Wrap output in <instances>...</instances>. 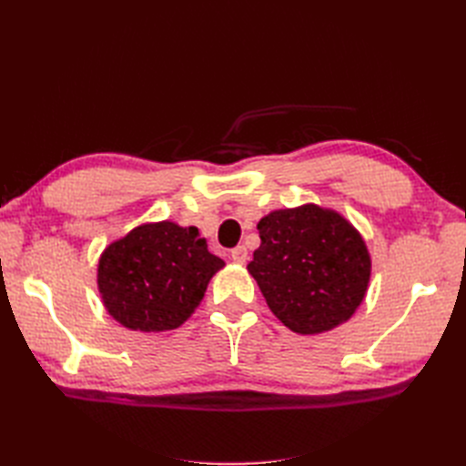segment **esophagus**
Listing matches in <instances>:
<instances>
[{"mask_svg": "<svg viewBox=\"0 0 466 466\" xmlns=\"http://www.w3.org/2000/svg\"><path fill=\"white\" fill-rule=\"evenodd\" d=\"M231 260L237 264H245L247 262V248L245 247H235L231 250Z\"/></svg>", "mask_w": 466, "mask_h": 466, "instance_id": "esophagus-1", "label": "esophagus"}]
</instances>
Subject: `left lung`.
<instances>
[{
    "label": "left lung",
    "mask_w": 466,
    "mask_h": 466,
    "mask_svg": "<svg viewBox=\"0 0 466 466\" xmlns=\"http://www.w3.org/2000/svg\"><path fill=\"white\" fill-rule=\"evenodd\" d=\"M260 247L247 270L270 311L298 334H320L361 305L371 258L360 231L338 211L305 204L258 221Z\"/></svg>",
    "instance_id": "obj_1"
}]
</instances>
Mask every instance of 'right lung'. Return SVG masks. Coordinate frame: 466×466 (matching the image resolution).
Instances as JSON below:
<instances>
[{
    "label": "right lung",
    "mask_w": 466,
    "mask_h": 466,
    "mask_svg": "<svg viewBox=\"0 0 466 466\" xmlns=\"http://www.w3.org/2000/svg\"><path fill=\"white\" fill-rule=\"evenodd\" d=\"M223 266L196 228L144 223L105 248L96 284L108 315L122 327L165 332L194 313Z\"/></svg>",
    "instance_id": "1"
}]
</instances>
